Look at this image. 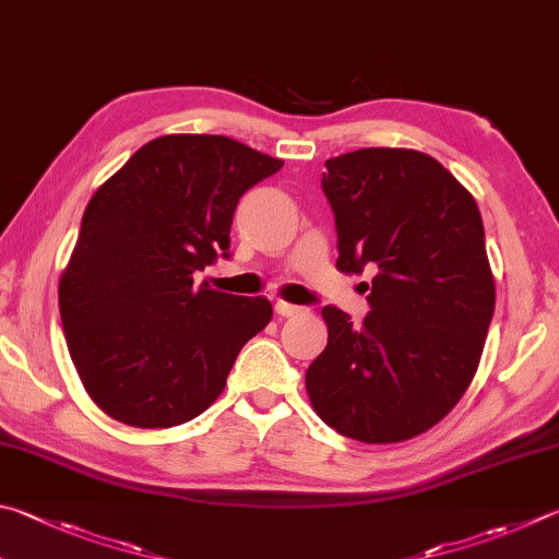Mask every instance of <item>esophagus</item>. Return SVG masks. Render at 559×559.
I'll return each instance as SVG.
<instances>
[{
    "mask_svg": "<svg viewBox=\"0 0 559 559\" xmlns=\"http://www.w3.org/2000/svg\"><path fill=\"white\" fill-rule=\"evenodd\" d=\"M273 308H276L281 318H293V314L300 312L298 306H290V302H286V300H276V306H273Z\"/></svg>",
    "mask_w": 559,
    "mask_h": 559,
    "instance_id": "34e87169",
    "label": "esophagus"
}]
</instances>
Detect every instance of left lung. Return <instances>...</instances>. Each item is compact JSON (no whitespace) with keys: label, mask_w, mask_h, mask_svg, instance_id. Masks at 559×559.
Listing matches in <instances>:
<instances>
[{"label":"left lung","mask_w":559,"mask_h":559,"mask_svg":"<svg viewBox=\"0 0 559 559\" xmlns=\"http://www.w3.org/2000/svg\"><path fill=\"white\" fill-rule=\"evenodd\" d=\"M324 168L337 269L373 278L361 324L322 310L328 347L306 371L310 403L344 438L411 440L460 403L479 367L496 306L479 207L413 148H359Z\"/></svg>","instance_id":"1"}]
</instances>
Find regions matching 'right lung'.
I'll return each instance as SVG.
<instances>
[{
	"instance_id": "right-lung-1",
	"label": "right lung",
	"mask_w": 559,
	"mask_h": 559,
	"mask_svg": "<svg viewBox=\"0 0 559 559\" xmlns=\"http://www.w3.org/2000/svg\"><path fill=\"white\" fill-rule=\"evenodd\" d=\"M281 166L227 136L168 134L87 202L58 306L78 377L109 418L174 428L225 391L273 308L195 286V273L229 257L239 198Z\"/></svg>"
}]
</instances>
